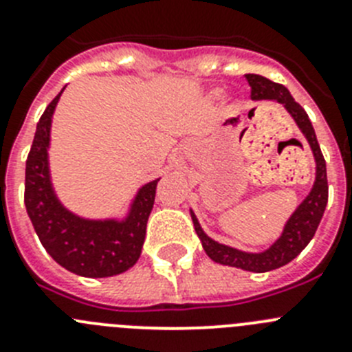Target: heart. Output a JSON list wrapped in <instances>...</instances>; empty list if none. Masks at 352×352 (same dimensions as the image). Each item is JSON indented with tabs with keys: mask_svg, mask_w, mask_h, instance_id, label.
<instances>
[{
	"mask_svg": "<svg viewBox=\"0 0 352 352\" xmlns=\"http://www.w3.org/2000/svg\"><path fill=\"white\" fill-rule=\"evenodd\" d=\"M220 96H222V91H220V89H213V91H210V98H213V100H219Z\"/></svg>",
	"mask_w": 352,
	"mask_h": 352,
	"instance_id": "obj_1",
	"label": "heart"
}]
</instances>
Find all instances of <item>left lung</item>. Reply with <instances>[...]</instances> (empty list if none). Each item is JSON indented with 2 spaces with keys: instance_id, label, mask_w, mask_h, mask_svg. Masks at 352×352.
Returning <instances> with one entry per match:
<instances>
[{
  "instance_id": "8db88e82",
  "label": "left lung",
  "mask_w": 352,
  "mask_h": 352,
  "mask_svg": "<svg viewBox=\"0 0 352 352\" xmlns=\"http://www.w3.org/2000/svg\"><path fill=\"white\" fill-rule=\"evenodd\" d=\"M247 80L252 88V100H268L284 105L289 116L294 120L300 132L303 133L305 141L309 142L310 149H312L314 162H316V179H314L312 188H310L309 195L301 201L300 206L292 211L278 239H275L263 252L239 250V248L219 243L217 239L210 238L204 232L192 208L190 214L195 232H197L204 252H206L211 261L223 264V266L245 270V272L266 273L272 272V270L282 268L287 263H291L310 243V239L316 234L319 222H321L322 214H324L326 204H328V178H326L324 157H322L319 142H317L316 132H314V126L309 120V114L305 113V109L298 102H294L289 89L282 86V84L273 82V80L266 79L263 76H257V74H248Z\"/></svg>"
}]
</instances>
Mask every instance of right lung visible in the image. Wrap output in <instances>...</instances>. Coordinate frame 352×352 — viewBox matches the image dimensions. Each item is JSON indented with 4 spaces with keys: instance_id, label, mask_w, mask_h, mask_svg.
Returning a JSON list of instances; mask_svg holds the SVG:
<instances>
[{
    "instance_id": "obj_1",
    "label": "right lung",
    "mask_w": 352,
    "mask_h": 352,
    "mask_svg": "<svg viewBox=\"0 0 352 352\" xmlns=\"http://www.w3.org/2000/svg\"><path fill=\"white\" fill-rule=\"evenodd\" d=\"M63 91L65 88L43 111L28 155L24 190L28 217L40 243L65 270L88 278L120 275L141 257L160 178L139 186L125 213L118 217L89 219L68 210L56 192L49 162L52 116Z\"/></svg>"
}]
</instances>
